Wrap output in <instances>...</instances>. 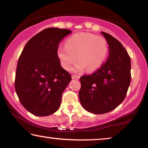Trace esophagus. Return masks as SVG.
Listing matches in <instances>:
<instances>
[{"label":"esophagus","mask_w":148,"mask_h":148,"mask_svg":"<svg viewBox=\"0 0 148 148\" xmlns=\"http://www.w3.org/2000/svg\"><path fill=\"white\" fill-rule=\"evenodd\" d=\"M72 79H79L80 76H76V75H72Z\"/></svg>","instance_id":"esophagus-1"}]
</instances>
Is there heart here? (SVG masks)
Wrapping results in <instances>:
<instances>
[{
	"label": "heart",
	"instance_id": "b5f03b06",
	"mask_svg": "<svg viewBox=\"0 0 148 148\" xmlns=\"http://www.w3.org/2000/svg\"><path fill=\"white\" fill-rule=\"evenodd\" d=\"M108 52V45L105 38L80 32L69 37L66 45H60L57 54L65 70H70L77 56L79 61L74 67V71L81 72L86 68L92 72L102 66Z\"/></svg>",
	"mask_w": 148,
	"mask_h": 148
}]
</instances>
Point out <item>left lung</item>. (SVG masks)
Segmentation results:
<instances>
[{
	"label": "left lung",
	"mask_w": 148,
	"mask_h": 148,
	"mask_svg": "<svg viewBox=\"0 0 148 148\" xmlns=\"http://www.w3.org/2000/svg\"><path fill=\"white\" fill-rule=\"evenodd\" d=\"M109 46L105 64L91 75L80 77V103L90 113L102 114L118 107L127 95L131 82V58L123 45L101 32Z\"/></svg>",
	"instance_id": "left-lung-1"
}]
</instances>
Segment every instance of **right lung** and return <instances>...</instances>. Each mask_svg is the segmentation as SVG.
<instances>
[{"label":"right lung","instance_id":"obj_1","mask_svg":"<svg viewBox=\"0 0 148 148\" xmlns=\"http://www.w3.org/2000/svg\"><path fill=\"white\" fill-rule=\"evenodd\" d=\"M68 29L49 27L26 43L17 62L15 88L22 106L37 116L55 113L72 77L61 66L57 54Z\"/></svg>","mask_w":148,"mask_h":148}]
</instances>
